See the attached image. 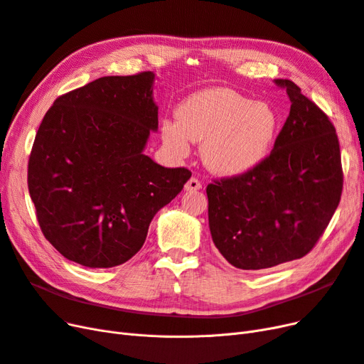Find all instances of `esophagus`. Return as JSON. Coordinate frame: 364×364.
Here are the masks:
<instances>
[{"label": "esophagus", "mask_w": 364, "mask_h": 364, "mask_svg": "<svg viewBox=\"0 0 364 364\" xmlns=\"http://www.w3.org/2000/svg\"><path fill=\"white\" fill-rule=\"evenodd\" d=\"M200 183H199V180L198 178H195V177H192L189 181H187L186 184H184V191L186 192H196V191H199L200 189Z\"/></svg>", "instance_id": "1"}]
</instances>
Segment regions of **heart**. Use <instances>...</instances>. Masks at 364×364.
Instances as JSON below:
<instances>
[{"label":"heart","mask_w":364,"mask_h":364,"mask_svg":"<svg viewBox=\"0 0 364 364\" xmlns=\"http://www.w3.org/2000/svg\"><path fill=\"white\" fill-rule=\"evenodd\" d=\"M277 130L273 107L240 92L214 87L198 91L177 107V118H164L161 142L177 159L200 144V157L213 173L238 177L259 166L272 150Z\"/></svg>","instance_id":"obj_1"}]
</instances>
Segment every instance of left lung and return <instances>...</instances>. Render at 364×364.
<instances>
[{
	"instance_id": "8db88e82",
	"label": "left lung",
	"mask_w": 364,
	"mask_h": 364,
	"mask_svg": "<svg viewBox=\"0 0 364 364\" xmlns=\"http://www.w3.org/2000/svg\"><path fill=\"white\" fill-rule=\"evenodd\" d=\"M291 100L273 151L259 166L208 184V225L223 258L240 270H264L303 258L326 231L342 195L336 129L288 79Z\"/></svg>"
}]
</instances>
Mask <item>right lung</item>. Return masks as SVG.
Here are the masks:
<instances>
[{"instance_id": "right-lung-1", "label": "right lung", "mask_w": 364, "mask_h": 364, "mask_svg": "<svg viewBox=\"0 0 364 364\" xmlns=\"http://www.w3.org/2000/svg\"><path fill=\"white\" fill-rule=\"evenodd\" d=\"M154 80L153 72L99 77L58 97L37 130L28 191L43 235L67 259L124 264L191 178L144 154L159 127Z\"/></svg>"}]
</instances>
